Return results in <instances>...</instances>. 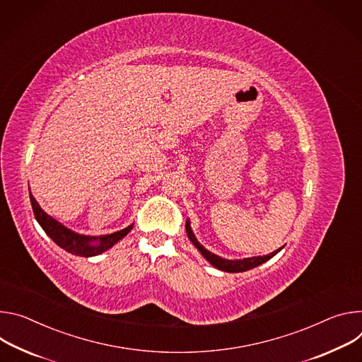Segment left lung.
<instances>
[{
	"label": "left lung",
	"instance_id": "left-lung-1",
	"mask_svg": "<svg viewBox=\"0 0 362 362\" xmlns=\"http://www.w3.org/2000/svg\"><path fill=\"white\" fill-rule=\"evenodd\" d=\"M185 230H187V235L188 238L192 242V245L199 250V253H202L214 267L220 269V270H224V272H230V273H237V272H246V270H250L264 262H267L269 259H272L276 253H279L280 250H282V247H280L279 250L267 255V256H257V257H250V259H243V260H226V259H221L220 256H216L213 255L211 252H209L207 249H204L202 245H199L197 242L195 235L192 234V230L189 227V221L187 220L185 223Z\"/></svg>",
	"mask_w": 362,
	"mask_h": 362
}]
</instances>
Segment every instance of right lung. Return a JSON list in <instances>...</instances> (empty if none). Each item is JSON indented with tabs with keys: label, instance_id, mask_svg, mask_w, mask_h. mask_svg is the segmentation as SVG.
<instances>
[{
	"label": "right lung",
	"instance_id": "right-lung-1",
	"mask_svg": "<svg viewBox=\"0 0 362 362\" xmlns=\"http://www.w3.org/2000/svg\"><path fill=\"white\" fill-rule=\"evenodd\" d=\"M30 202H31L34 217L38 221V224L42 226V228L46 231V234L53 240L57 246H60L66 252L76 255V256H82V257L98 256V255L106 252L107 249H110L115 243L119 242L120 238H124L132 230V226H129L124 230L107 234V235H102V237L80 235V234L69 230L59 221H56L53 217L47 216L42 210V207L38 206V203L35 202V198L33 197L31 192H30ZM92 241H99L100 243L98 245H92Z\"/></svg>",
	"mask_w": 362,
	"mask_h": 362
}]
</instances>
